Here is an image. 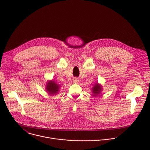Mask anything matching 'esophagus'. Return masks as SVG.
<instances>
[{
  "mask_svg": "<svg viewBox=\"0 0 150 150\" xmlns=\"http://www.w3.org/2000/svg\"><path fill=\"white\" fill-rule=\"evenodd\" d=\"M73 82H74V83H78L79 82V79L78 78H75L73 79Z\"/></svg>",
  "mask_w": 150,
  "mask_h": 150,
  "instance_id": "1",
  "label": "esophagus"
}]
</instances>
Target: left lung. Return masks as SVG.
<instances>
[{
    "instance_id": "obj_1",
    "label": "left lung",
    "mask_w": 150,
    "mask_h": 150,
    "mask_svg": "<svg viewBox=\"0 0 150 150\" xmlns=\"http://www.w3.org/2000/svg\"><path fill=\"white\" fill-rule=\"evenodd\" d=\"M102 85L100 83H98V82L97 83H96L94 86L93 87V88H91V90H92V93L93 94L94 96H98L101 93V91H102Z\"/></svg>"
}]
</instances>
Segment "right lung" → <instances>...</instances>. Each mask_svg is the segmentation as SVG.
<instances>
[{"mask_svg":"<svg viewBox=\"0 0 150 150\" xmlns=\"http://www.w3.org/2000/svg\"><path fill=\"white\" fill-rule=\"evenodd\" d=\"M60 85L53 79L49 81L46 85V90L49 94L51 96L56 95L60 88Z\"/></svg>","mask_w":150,"mask_h":150,"instance_id":"right-lung-1","label":"right lung"}]
</instances>
